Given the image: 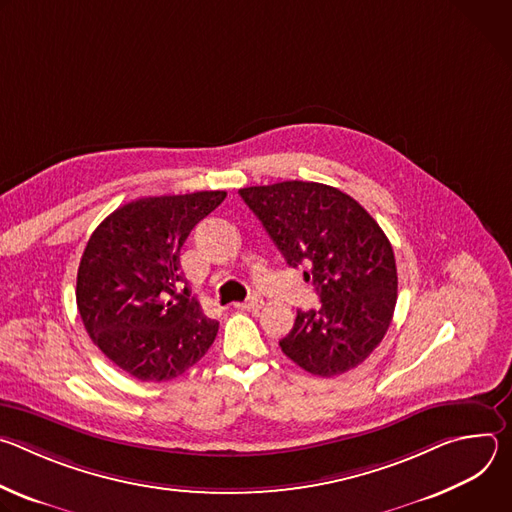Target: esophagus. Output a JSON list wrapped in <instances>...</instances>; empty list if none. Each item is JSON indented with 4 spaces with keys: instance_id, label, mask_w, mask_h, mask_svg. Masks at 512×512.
I'll use <instances>...</instances> for the list:
<instances>
[{
    "instance_id": "esophagus-1",
    "label": "esophagus",
    "mask_w": 512,
    "mask_h": 512,
    "mask_svg": "<svg viewBox=\"0 0 512 512\" xmlns=\"http://www.w3.org/2000/svg\"><path fill=\"white\" fill-rule=\"evenodd\" d=\"M261 300L259 298H251V300H247V302H237V304H233V308H237V310H245V312H255V310H259L261 308Z\"/></svg>"
}]
</instances>
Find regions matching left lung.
Segmentation results:
<instances>
[{"mask_svg": "<svg viewBox=\"0 0 512 512\" xmlns=\"http://www.w3.org/2000/svg\"><path fill=\"white\" fill-rule=\"evenodd\" d=\"M289 267L304 265L322 306L298 310L279 340L287 358L318 377L342 375L383 340L397 304L393 247L352 196L318 182L239 190Z\"/></svg>", "mask_w": 512, "mask_h": 512, "instance_id": "obj_1", "label": "left lung"}]
</instances>
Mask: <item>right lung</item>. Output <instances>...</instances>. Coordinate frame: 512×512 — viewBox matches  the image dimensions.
Instances as JSON below:
<instances>
[{
    "mask_svg": "<svg viewBox=\"0 0 512 512\" xmlns=\"http://www.w3.org/2000/svg\"><path fill=\"white\" fill-rule=\"evenodd\" d=\"M225 190L150 196L119 206L91 235L77 273V306L91 340L137 381H170L216 338L180 273L190 231Z\"/></svg>",
    "mask_w": 512,
    "mask_h": 512,
    "instance_id": "1",
    "label": "right lung"
}]
</instances>
